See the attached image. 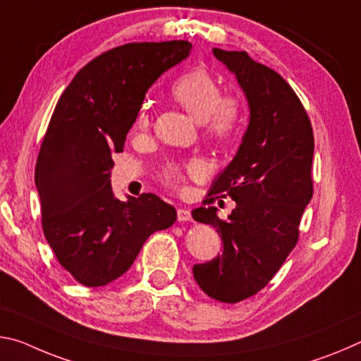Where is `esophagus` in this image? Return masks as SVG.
<instances>
[{
  "label": "esophagus",
  "mask_w": 361,
  "mask_h": 361,
  "mask_svg": "<svg viewBox=\"0 0 361 361\" xmlns=\"http://www.w3.org/2000/svg\"><path fill=\"white\" fill-rule=\"evenodd\" d=\"M177 219H179V222H187V221H192V214H190V211L185 209V208H180V209H177Z\"/></svg>",
  "instance_id": "1"
}]
</instances>
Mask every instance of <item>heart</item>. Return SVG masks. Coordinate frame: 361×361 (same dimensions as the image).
Returning <instances> with one entry per match:
<instances>
[{"mask_svg": "<svg viewBox=\"0 0 361 361\" xmlns=\"http://www.w3.org/2000/svg\"><path fill=\"white\" fill-rule=\"evenodd\" d=\"M173 97L195 120L204 123L208 133L217 140H228L238 131L243 121V104L238 97H222L221 87L214 76L202 67L182 73L173 85ZM150 123L149 111L144 107L137 118V126L147 128ZM202 168L197 161L184 168H171L166 180L169 185L179 187L187 176H197Z\"/></svg>", "mask_w": 361, "mask_h": 361, "instance_id": "1", "label": "heart"}]
</instances>
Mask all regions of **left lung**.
I'll list each match as a JSON object with an SVG mask.
<instances>
[{
  "label": "left lung",
  "instance_id": "obj_1",
  "mask_svg": "<svg viewBox=\"0 0 361 361\" xmlns=\"http://www.w3.org/2000/svg\"><path fill=\"white\" fill-rule=\"evenodd\" d=\"M212 54L245 92L250 123L233 159L209 188V195H228L236 203L228 219H219L216 206L192 211L224 243L222 254L193 265V276L209 298L235 304L261 291L298 243L300 217L314 195V131L279 73L245 51L214 47Z\"/></svg>",
  "mask_w": 361,
  "mask_h": 361
}]
</instances>
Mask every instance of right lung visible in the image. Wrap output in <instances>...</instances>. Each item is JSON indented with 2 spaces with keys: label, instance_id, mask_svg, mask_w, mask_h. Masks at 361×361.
Returning <instances> with one entry per match:
<instances>
[{
  "label": "right lung",
  "instance_id": "1",
  "mask_svg": "<svg viewBox=\"0 0 361 361\" xmlns=\"http://www.w3.org/2000/svg\"><path fill=\"white\" fill-rule=\"evenodd\" d=\"M190 49L184 39L114 47L85 65L59 99L35 185L47 243L81 285L120 279L145 240L176 221L174 206L153 193L118 200L110 169L111 153L123 152L149 87Z\"/></svg>",
  "mask_w": 361,
  "mask_h": 361
}]
</instances>
